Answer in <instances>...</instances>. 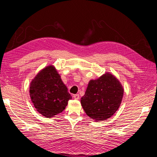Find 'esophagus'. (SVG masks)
Wrapping results in <instances>:
<instances>
[{"label":"esophagus","instance_id":"34e87169","mask_svg":"<svg viewBox=\"0 0 157 157\" xmlns=\"http://www.w3.org/2000/svg\"><path fill=\"white\" fill-rule=\"evenodd\" d=\"M73 98L75 99V100H79V94H74L73 96Z\"/></svg>","mask_w":157,"mask_h":157}]
</instances>
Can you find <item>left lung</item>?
Returning a JSON list of instances; mask_svg holds the SVG:
<instances>
[{
    "instance_id": "obj_1",
    "label": "left lung",
    "mask_w": 157,
    "mask_h": 157,
    "mask_svg": "<svg viewBox=\"0 0 157 157\" xmlns=\"http://www.w3.org/2000/svg\"><path fill=\"white\" fill-rule=\"evenodd\" d=\"M124 90L121 83L110 73L89 82L81 104L85 113L96 121H105L117 111Z\"/></svg>"
}]
</instances>
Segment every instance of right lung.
<instances>
[{"label":"right lung","instance_id":"1","mask_svg":"<svg viewBox=\"0 0 157 157\" xmlns=\"http://www.w3.org/2000/svg\"><path fill=\"white\" fill-rule=\"evenodd\" d=\"M29 95L37 111L51 118L65 110L71 96L53 65L42 69L29 85Z\"/></svg>","mask_w":157,"mask_h":157}]
</instances>
